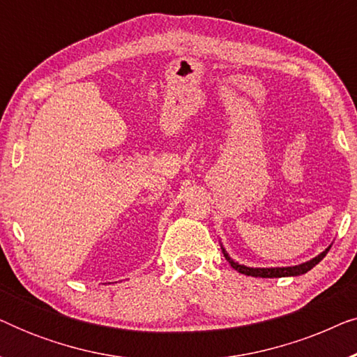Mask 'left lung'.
<instances>
[{
  "instance_id": "obj_1",
  "label": "left lung",
  "mask_w": 357,
  "mask_h": 357,
  "mask_svg": "<svg viewBox=\"0 0 357 357\" xmlns=\"http://www.w3.org/2000/svg\"><path fill=\"white\" fill-rule=\"evenodd\" d=\"M331 247V245H330ZM330 247H326L324 252L320 253V255H317L315 258H312V260L305 261V263H301V265H296V266H276V268H250V266H245V265H238L237 261H234L231 257H229V253L224 250L222 248V253L224 257H226V260L231 263V266L234 270H237L238 273H242V275H247V276H255V278H284V276H301L304 275V273L310 271L312 268L315 265H319V263L324 260V257L328 253Z\"/></svg>"
}]
</instances>
